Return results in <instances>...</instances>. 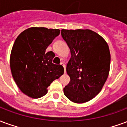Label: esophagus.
I'll list each match as a JSON object with an SVG mask.
<instances>
[{
    "mask_svg": "<svg viewBox=\"0 0 127 127\" xmlns=\"http://www.w3.org/2000/svg\"><path fill=\"white\" fill-rule=\"evenodd\" d=\"M60 64H61V66H63L64 69V73H66V66H65V64H64V62H61Z\"/></svg>",
    "mask_w": 127,
    "mask_h": 127,
    "instance_id": "34e87169",
    "label": "esophagus"
}]
</instances>
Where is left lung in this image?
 Listing matches in <instances>:
<instances>
[{
  "mask_svg": "<svg viewBox=\"0 0 127 127\" xmlns=\"http://www.w3.org/2000/svg\"><path fill=\"white\" fill-rule=\"evenodd\" d=\"M61 36L71 50L66 65L71 81L64 94L71 102L81 104L95 97L108 77L110 54L106 42L90 30H62Z\"/></svg>",
  "mask_w": 127,
  "mask_h": 127,
  "instance_id": "obj_1",
  "label": "left lung"
}]
</instances>
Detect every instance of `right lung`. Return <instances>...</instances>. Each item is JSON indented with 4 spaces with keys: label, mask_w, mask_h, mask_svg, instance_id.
<instances>
[{
    "label": "right lung",
    "mask_w": 127,
    "mask_h": 127,
    "mask_svg": "<svg viewBox=\"0 0 127 127\" xmlns=\"http://www.w3.org/2000/svg\"><path fill=\"white\" fill-rule=\"evenodd\" d=\"M60 33L59 29L30 28L17 37L11 50L12 75L21 91L32 98L48 92L52 81L64 73L60 64L52 63L54 53L46 50Z\"/></svg>",
    "instance_id": "1"
}]
</instances>
